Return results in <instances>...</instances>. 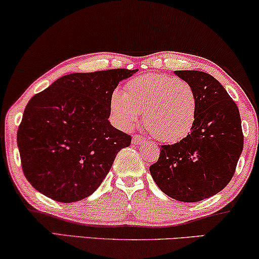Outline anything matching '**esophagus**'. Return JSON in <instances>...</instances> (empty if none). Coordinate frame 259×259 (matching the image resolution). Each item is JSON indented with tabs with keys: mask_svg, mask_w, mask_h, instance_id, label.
Here are the masks:
<instances>
[{
	"mask_svg": "<svg viewBox=\"0 0 259 259\" xmlns=\"http://www.w3.org/2000/svg\"><path fill=\"white\" fill-rule=\"evenodd\" d=\"M144 141H145V138L143 136H140V134H134V136H133L132 143L134 145H139L141 143H144Z\"/></svg>",
	"mask_w": 259,
	"mask_h": 259,
	"instance_id": "1",
	"label": "esophagus"
}]
</instances>
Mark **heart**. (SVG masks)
Returning <instances> with one entry per match:
<instances>
[{
  "label": "heart",
  "instance_id": "b5f03b06",
  "mask_svg": "<svg viewBox=\"0 0 259 259\" xmlns=\"http://www.w3.org/2000/svg\"><path fill=\"white\" fill-rule=\"evenodd\" d=\"M111 112L122 128L132 127L144 114V125L155 139L176 143L193 128L197 98L186 81L165 74H146L130 80L125 94L113 92Z\"/></svg>",
  "mask_w": 259,
  "mask_h": 259
}]
</instances>
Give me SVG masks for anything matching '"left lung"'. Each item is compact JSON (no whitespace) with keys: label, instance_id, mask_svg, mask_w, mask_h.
Wrapping results in <instances>:
<instances>
[{"label":"left lung","instance_id":"1","mask_svg":"<svg viewBox=\"0 0 259 259\" xmlns=\"http://www.w3.org/2000/svg\"><path fill=\"white\" fill-rule=\"evenodd\" d=\"M176 74L193 87L196 122L178 143L160 145L150 172L168 197L194 203L217 194L232 179L243 151L242 121L236 102L213 76L199 70Z\"/></svg>","mask_w":259,"mask_h":259}]
</instances>
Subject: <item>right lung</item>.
Returning <instances> with one entry per match:
<instances>
[{
	"label": "right lung",
	"mask_w": 259,
	"mask_h": 259,
	"mask_svg": "<svg viewBox=\"0 0 259 259\" xmlns=\"http://www.w3.org/2000/svg\"><path fill=\"white\" fill-rule=\"evenodd\" d=\"M125 68L73 73L35 94L17 130L23 175L38 192L60 203L91 196L132 137L108 121Z\"/></svg>",
	"instance_id": "1"
}]
</instances>
